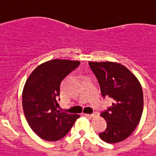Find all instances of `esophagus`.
I'll return each mask as SVG.
<instances>
[{
    "instance_id": "1",
    "label": "esophagus",
    "mask_w": 156,
    "mask_h": 156,
    "mask_svg": "<svg viewBox=\"0 0 156 156\" xmlns=\"http://www.w3.org/2000/svg\"><path fill=\"white\" fill-rule=\"evenodd\" d=\"M83 115L88 118H94L96 116V114H92V115H89V114H83Z\"/></svg>"
}]
</instances>
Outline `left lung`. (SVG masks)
Listing matches in <instances>:
<instances>
[{
	"label": "left lung",
	"mask_w": 156,
	"mask_h": 156,
	"mask_svg": "<svg viewBox=\"0 0 156 156\" xmlns=\"http://www.w3.org/2000/svg\"><path fill=\"white\" fill-rule=\"evenodd\" d=\"M103 98L113 101L111 107L102 112L107 129L100 139L108 144L126 140L135 131L144 109V94L138 78L126 66L112 62H90Z\"/></svg>",
	"instance_id": "8db88e82"
}]
</instances>
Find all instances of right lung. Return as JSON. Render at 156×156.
Returning <instances> with one entry per match:
<instances>
[{
    "label": "right lung",
    "instance_id": "add662e5",
    "mask_svg": "<svg viewBox=\"0 0 156 156\" xmlns=\"http://www.w3.org/2000/svg\"><path fill=\"white\" fill-rule=\"evenodd\" d=\"M79 65V61H48L37 67L25 82L22 92L24 114L31 129L42 140H59L80 117L57 110L61 83Z\"/></svg>",
    "mask_w": 156,
    "mask_h": 156
}]
</instances>
